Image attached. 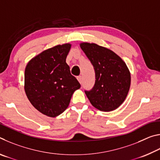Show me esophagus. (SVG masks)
I'll return each mask as SVG.
<instances>
[{
	"mask_svg": "<svg viewBox=\"0 0 160 160\" xmlns=\"http://www.w3.org/2000/svg\"><path fill=\"white\" fill-rule=\"evenodd\" d=\"M77 79H78V80L79 81V82L80 83V84H82V76H78V78H77Z\"/></svg>",
	"mask_w": 160,
	"mask_h": 160,
	"instance_id": "obj_1",
	"label": "esophagus"
}]
</instances>
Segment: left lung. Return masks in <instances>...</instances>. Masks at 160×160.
Returning a JSON list of instances; mask_svg holds the SVG:
<instances>
[{
    "mask_svg": "<svg viewBox=\"0 0 160 160\" xmlns=\"http://www.w3.org/2000/svg\"><path fill=\"white\" fill-rule=\"evenodd\" d=\"M80 48L95 71L93 88L85 92L94 107L111 112L120 106L128 95L131 73L122 59L112 50L94 43L83 42Z\"/></svg>",
    "mask_w": 160,
    "mask_h": 160,
    "instance_id": "8db88e82",
    "label": "left lung"
}]
</instances>
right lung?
<instances>
[{
	"label": "right lung",
	"instance_id": "1",
	"mask_svg": "<svg viewBox=\"0 0 160 160\" xmlns=\"http://www.w3.org/2000/svg\"><path fill=\"white\" fill-rule=\"evenodd\" d=\"M70 47V44H64L42 51L25 68L26 95L35 109L49 117L63 113L72 94L80 88L66 62Z\"/></svg>",
	"mask_w": 160,
	"mask_h": 160
}]
</instances>
